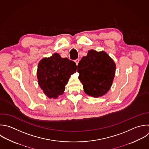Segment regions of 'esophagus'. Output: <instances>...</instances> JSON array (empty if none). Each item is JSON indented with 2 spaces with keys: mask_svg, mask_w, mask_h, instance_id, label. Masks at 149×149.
<instances>
[{
  "mask_svg": "<svg viewBox=\"0 0 149 149\" xmlns=\"http://www.w3.org/2000/svg\"><path fill=\"white\" fill-rule=\"evenodd\" d=\"M79 61H80L79 59H76L74 61V62H76V65H78V63H79Z\"/></svg>",
  "mask_w": 149,
  "mask_h": 149,
  "instance_id": "esophagus-1",
  "label": "esophagus"
}]
</instances>
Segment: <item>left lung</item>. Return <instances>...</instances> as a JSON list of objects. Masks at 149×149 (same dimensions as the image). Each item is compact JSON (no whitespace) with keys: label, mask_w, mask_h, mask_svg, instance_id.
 Listing matches in <instances>:
<instances>
[{"label":"left lung","mask_w":149,"mask_h":149,"mask_svg":"<svg viewBox=\"0 0 149 149\" xmlns=\"http://www.w3.org/2000/svg\"><path fill=\"white\" fill-rule=\"evenodd\" d=\"M115 68L113 61L107 53L89 51L77 65V72L84 92L94 97L105 94L112 86Z\"/></svg>","instance_id":"1"}]
</instances>
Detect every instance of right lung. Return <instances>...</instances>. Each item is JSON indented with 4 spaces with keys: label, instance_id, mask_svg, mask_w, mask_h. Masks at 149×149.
<instances>
[{
    "label": "right lung",
    "instance_id": "1",
    "mask_svg": "<svg viewBox=\"0 0 149 149\" xmlns=\"http://www.w3.org/2000/svg\"><path fill=\"white\" fill-rule=\"evenodd\" d=\"M76 69L74 62L54 54L39 62L37 70L38 84L47 96L56 98L63 94L70 75L75 73Z\"/></svg>",
    "mask_w": 149,
    "mask_h": 149
}]
</instances>
